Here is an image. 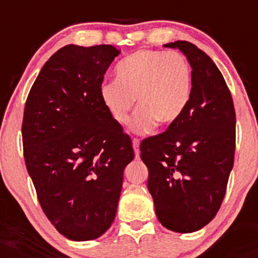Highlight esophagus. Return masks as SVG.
<instances>
[{
  "label": "esophagus",
  "instance_id": "obj_1",
  "mask_svg": "<svg viewBox=\"0 0 258 258\" xmlns=\"http://www.w3.org/2000/svg\"><path fill=\"white\" fill-rule=\"evenodd\" d=\"M132 146H134L135 156H136V158H139L140 157V140L139 139L132 140Z\"/></svg>",
  "mask_w": 258,
  "mask_h": 258
}]
</instances>
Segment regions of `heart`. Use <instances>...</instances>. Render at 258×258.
<instances>
[{"label": "heart", "instance_id": "obj_1", "mask_svg": "<svg viewBox=\"0 0 258 258\" xmlns=\"http://www.w3.org/2000/svg\"><path fill=\"white\" fill-rule=\"evenodd\" d=\"M116 81L101 85L103 106L114 122L126 124L137 100L132 128L147 132L158 124L176 122L188 106L192 69L179 52L139 49L114 67Z\"/></svg>", "mask_w": 258, "mask_h": 258}]
</instances>
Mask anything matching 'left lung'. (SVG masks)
Returning a JSON list of instances; mask_svg holds the SVG:
<instances>
[{"instance_id":"obj_1","label":"left lung","mask_w":258,"mask_h":258,"mask_svg":"<svg viewBox=\"0 0 258 258\" xmlns=\"http://www.w3.org/2000/svg\"><path fill=\"white\" fill-rule=\"evenodd\" d=\"M181 49L192 69L188 106L162 134L142 140L141 160L156 215L166 228L189 233L213 220L226 195L236 148V112L225 79L202 49Z\"/></svg>"}]
</instances>
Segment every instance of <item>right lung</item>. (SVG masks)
I'll return each instance as SVG.
<instances>
[{
  "mask_svg": "<svg viewBox=\"0 0 258 258\" xmlns=\"http://www.w3.org/2000/svg\"><path fill=\"white\" fill-rule=\"evenodd\" d=\"M111 45H67L42 67L23 111L26 167L49 222L72 241L112 225L123 170L135 157L128 135L103 106L100 88Z\"/></svg>",
  "mask_w": 258,
  "mask_h": 258,
  "instance_id": "add662e5",
  "label": "right lung"
}]
</instances>
